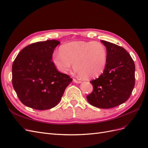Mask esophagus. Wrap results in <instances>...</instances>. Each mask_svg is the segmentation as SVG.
Segmentation results:
<instances>
[{"label": "esophagus", "instance_id": "obj_1", "mask_svg": "<svg viewBox=\"0 0 148 148\" xmlns=\"http://www.w3.org/2000/svg\"><path fill=\"white\" fill-rule=\"evenodd\" d=\"M73 82H75V83H81L82 82L80 81V80H78V79H73Z\"/></svg>", "mask_w": 148, "mask_h": 148}]
</instances>
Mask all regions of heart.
Segmentation results:
<instances>
[{
	"instance_id": "b5f03b06",
	"label": "heart",
	"mask_w": 148,
	"mask_h": 148,
	"mask_svg": "<svg viewBox=\"0 0 148 148\" xmlns=\"http://www.w3.org/2000/svg\"><path fill=\"white\" fill-rule=\"evenodd\" d=\"M107 53L103 44L95 42L78 41L64 44L60 52L53 53L52 60L58 70L66 73L73 69L81 77L91 78L99 76L107 64Z\"/></svg>"
}]
</instances>
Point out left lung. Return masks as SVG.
Returning <instances> with one entry per match:
<instances>
[{"label": "left lung", "mask_w": 148, "mask_h": 148, "mask_svg": "<svg viewBox=\"0 0 148 148\" xmlns=\"http://www.w3.org/2000/svg\"><path fill=\"white\" fill-rule=\"evenodd\" d=\"M101 41L106 47L107 64L103 73L91 82L93 91L86 98L93 106L110 109L123 104L130 97L135 86V65L124 48Z\"/></svg>", "instance_id": "8db88e82"}]
</instances>
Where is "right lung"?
<instances>
[{
	"label": "right lung",
	"instance_id": "add662e5",
	"mask_svg": "<svg viewBox=\"0 0 148 148\" xmlns=\"http://www.w3.org/2000/svg\"><path fill=\"white\" fill-rule=\"evenodd\" d=\"M56 40L33 43L23 48L12 65V84L20 101L26 106L42 110L53 108L61 100L72 82L59 72L52 61Z\"/></svg>",
	"mask_w": 148,
	"mask_h": 148
}]
</instances>
